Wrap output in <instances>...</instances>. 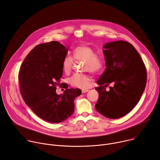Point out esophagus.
Instances as JSON below:
<instances>
[{
	"label": "esophagus",
	"instance_id": "esophagus-1",
	"mask_svg": "<svg viewBox=\"0 0 160 160\" xmlns=\"http://www.w3.org/2000/svg\"><path fill=\"white\" fill-rule=\"evenodd\" d=\"M88 91H89L88 90H84V89L83 90V89H82V93H86V92H88Z\"/></svg>",
	"mask_w": 160,
	"mask_h": 160
}]
</instances>
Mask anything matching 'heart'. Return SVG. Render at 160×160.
Returning <instances> with one entry per match:
<instances>
[{
  "instance_id": "obj_1",
  "label": "heart",
  "mask_w": 160,
  "mask_h": 160,
  "mask_svg": "<svg viewBox=\"0 0 160 160\" xmlns=\"http://www.w3.org/2000/svg\"><path fill=\"white\" fill-rule=\"evenodd\" d=\"M72 57L75 60L84 62V70H88L92 73H97L102 69L103 58L102 56L96 54L95 50L90 46L80 45L74 48ZM74 63L73 59L70 57L64 58L62 62V68L65 74L68 75L72 71ZM70 85L82 89H86L91 85L90 77L86 74L76 73L69 78Z\"/></svg>"
}]
</instances>
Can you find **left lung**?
Wrapping results in <instances>:
<instances>
[{
    "mask_svg": "<svg viewBox=\"0 0 160 160\" xmlns=\"http://www.w3.org/2000/svg\"><path fill=\"white\" fill-rule=\"evenodd\" d=\"M103 52L106 68L97 82L99 97L95 108L106 118L117 119L130 112L140 100L146 85V68L137 51L128 42L107 43ZM111 82L114 86L107 92L105 87Z\"/></svg>",
    "mask_w": 160,
    "mask_h": 160,
    "instance_id": "obj_1",
    "label": "left lung"
}]
</instances>
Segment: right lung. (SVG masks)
<instances>
[{"label": "right lung", "instance_id": "add662e5", "mask_svg": "<svg viewBox=\"0 0 160 160\" xmlns=\"http://www.w3.org/2000/svg\"><path fill=\"white\" fill-rule=\"evenodd\" d=\"M68 48L57 41L38 44L23 62L18 74L20 90L25 103L38 116L49 122H60L74 111V99L80 89L68 87L57 95V86H62V62Z\"/></svg>", "mask_w": 160, "mask_h": 160}]
</instances>
